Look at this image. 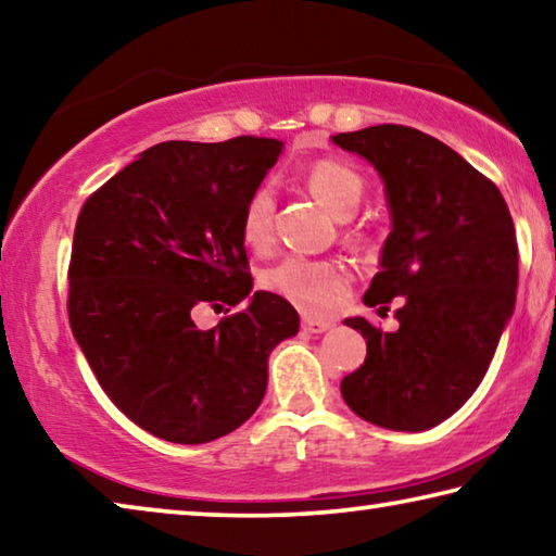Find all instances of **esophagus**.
<instances>
[{"mask_svg": "<svg viewBox=\"0 0 556 556\" xmlns=\"http://www.w3.org/2000/svg\"><path fill=\"white\" fill-rule=\"evenodd\" d=\"M301 328H304L306 333H324L328 328H333V321L331 318H318L312 314H304L301 316Z\"/></svg>", "mask_w": 556, "mask_h": 556, "instance_id": "1", "label": "esophagus"}]
</instances>
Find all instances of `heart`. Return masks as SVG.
<instances>
[{
	"label": "heart",
	"instance_id": "1",
	"mask_svg": "<svg viewBox=\"0 0 556 556\" xmlns=\"http://www.w3.org/2000/svg\"><path fill=\"white\" fill-rule=\"evenodd\" d=\"M308 188L331 208L338 218H348L357 211L365 195V178L357 168L343 162H316L306 174ZM277 218V188L271 181H262L250 193L242 211V238L252 248H267L275 238ZM348 238L361 242L363 238L355 230ZM265 285L277 291L279 296L289 299L306 312H324L333 306L345 285V269L333 260H312V257H287L279 265L267 269Z\"/></svg>",
	"mask_w": 556,
	"mask_h": 556
}]
</instances>
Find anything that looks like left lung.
<instances>
[{
    "mask_svg": "<svg viewBox=\"0 0 556 556\" xmlns=\"http://www.w3.org/2000/svg\"><path fill=\"white\" fill-rule=\"evenodd\" d=\"M331 139L378 168L392 213L365 304L382 314L403 296L392 333L345 318L363 333L368 355L345 375L341 394L370 425L425 431L476 392L513 316L510 211L491 178L425 131L378 125Z\"/></svg>",
    "mask_w": 556,
    "mask_h": 556,
    "instance_id": "8db88e82",
    "label": "left lung"
}]
</instances>
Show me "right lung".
Segmentation results:
<instances>
[{"instance_id":"right-lung-1","label":"right lung","mask_w":556,"mask_h":556,"mask_svg":"<svg viewBox=\"0 0 556 556\" xmlns=\"http://www.w3.org/2000/svg\"><path fill=\"white\" fill-rule=\"evenodd\" d=\"M281 147L162 142L80 208L71 331L115 407L159 439L205 444L244 425L265 397L271 348L299 331L296 308L271 291L208 331L193 321L252 291L242 211Z\"/></svg>"}]
</instances>
